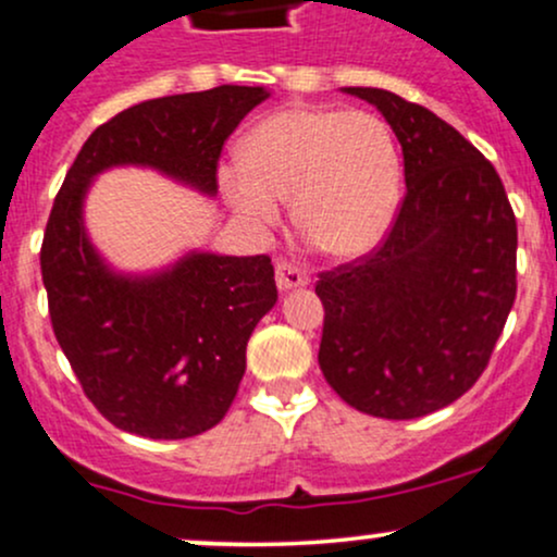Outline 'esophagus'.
Masks as SVG:
<instances>
[{"mask_svg": "<svg viewBox=\"0 0 557 557\" xmlns=\"http://www.w3.org/2000/svg\"><path fill=\"white\" fill-rule=\"evenodd\" d=\"M274 274H277V288L283 293L309 285V274L301 272V269H298L296 264H290V261H277V267H274Z\"/></svg>", "mask_w": 557, "mask_h": 557, "instance_id": "34e87169", "label": "esophagus"}]
</instances>
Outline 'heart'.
<instances>
[{
	"label": "heart",
	"mask_w": 557,
	"mask_h": 557,
	"mask_svg": "<svg viewBox=\"0 0 557 557\" xmlns=\"http://www.w3.org/2000/svg\"><path fill=\"white\" fill-rule=\"evenodd\" d=\"M240 158L216 174L230 209L253 227H272L280 200H293L296 227L333 259L370 253L399 209V145L375 113L283 108L248 129Z\"/></svg>",
	"instance_id": "heart-1"
}]
</instances>
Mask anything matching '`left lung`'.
Masks as SVG:
<instances>
[{"label":"left lung","instance_id":"obj_1","mask_svg":"<svg viewBox=\"0 0 557 557\" xmlns=\"http://www.w3.org/2000/svg\"><path fill=\"white\" fill-rule=\"evenodd\" d=\"M344 91L394 129L407 195L381 248L320 274V368L359 412L423 418L488 364L516 301V216L497 171L455 126L394 91Z\"/></svg>","mask_w":557,"mask_h":557}]
</instances>
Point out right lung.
<instances>
[{
  "label": "right lung",
  "mask_w": 557,
  "mask_h": 557,
  "mask_svg": "<svg viewBox=\"0 0 557 557\" xmlns=\"http://www.w3.org/2000/svg\"><path fill=\"white\" fill-rule=\"evenodd\" d=\"M267 97L264 87L222 84L121 110L89 134L54 198L41 243L54 338L91 405L121 431L189 438L216 425L277 285L269 256L209 250L158 272H115L84 227L91 182L143 166L213 198L224 139Z\"/></svg>",
  "instance_id": "1"
}]
</instances>
